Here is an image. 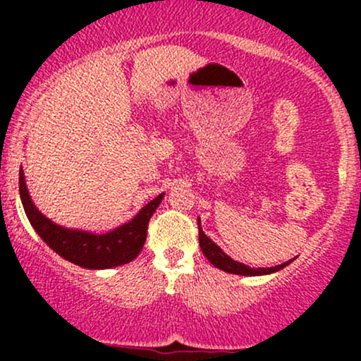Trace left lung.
Segmentation results:
<instances>
[{
	"instance_id": "left-lung-1",
	"label": "left lung",
	"mask_w": 361,
	"mask_h": 361,
	"mask_svg": "<svg viewBox=\"0 0 361 361\" xmlns=\"http://www.w3.org/2000/svg\"><path fill=\"white\" fill-rule=\"evenodd\" d=\"M198 243H200V250L205 255V258L209 259L215 268H219V270H222L226 273H233V275H244V276L270 275V273L280 271L281 268H285L287 264H290L293 259H295V258H292L290 261H285V263L276 264V267H271V268H251V267H247V264L239 263V261H234L231 256H227L226 252H224L221 247H219L217 244H215L212 239H210L209 235L204 233V231H202L200 219H198Z\"/></svg>"
}]
</instances>
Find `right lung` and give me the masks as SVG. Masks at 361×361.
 Masks as SVG:
<instances>
[{
	"label": "right lung",
	"mask_w": 361,
	"mask_h": 361,
	"mask_svg": "<svg viewBox=\"0 0 361 361\" xmlns=\"http://www.w3.org/2000/svg\"><path fill=\"white\" fill-rule=\"evenodd\" d=\"M163 197L164 193L157 195L154 200L139 210L134 219L110 233L94 234L88 231L68 229L52 222L37 209L25 183L23 169H20V198L35 233L62 258L88 270H109L137 258L146 243L149 219L156 212Z\"/></svg>",
	"instance_id": "add662e5"
}]
</instances>
